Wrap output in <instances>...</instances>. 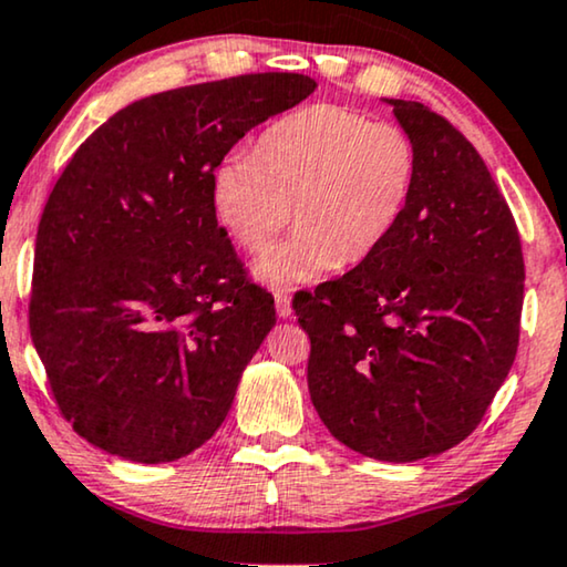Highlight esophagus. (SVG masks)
<instances>
[{
    "mask_svg": "<svg viewBox=\"0 0 567 567\" xmlns=\"http://www.w3.org/2000/svg\"><path fill=\"white\" fill-rule=\"evenodd\" d=\"M275 308H277V316H280V318H290L292 316L290 295L282 292V290H277L275 292Z\"/></svg>",
    "mask_w": 567,
    "mask_h": 567,
    "instance_id": "34e87169",
    "label": "esophagus"
}]
</instances>
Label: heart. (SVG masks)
I'll list each match as a JSON object with an SVG mask.
<instances>
[{
    "mask_svg": "<svg viewBox=\"0 0 567 567\" xmlns=\"http://www.w3.org/2000/svg\"><path fill=\"white\" fill-rule=\"evenodd\" d=\"M416 169V143L401 125L310 105L269 125L251 156L215 169L213 207L249 254L265 249L292 210L298 230L254 267L261 285L282 290L378 251L411 200Z\"/></svg>",
    "mask_w": 567,
    "mask_h": 567,
    "instance_id": "1",
    "label": "heart"
}]
</instances>
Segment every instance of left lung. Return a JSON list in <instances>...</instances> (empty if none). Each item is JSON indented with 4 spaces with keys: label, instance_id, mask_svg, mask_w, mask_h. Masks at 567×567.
Returning a JSON list of instances; mask_svg holds the SVG:
<instances>
[{
    "label": "left lung",
    "instance_id": "1",
    "mask_svg": "<svg viewBox=\"0 0 567 567\" xmlns=\"http://www.w3.org/2000/svg\"><path fill=\"white\" fill-rule=\"evenodd\" d=\"M416 143L411 200L378 251L295 298L326 429L382 462L452 450L488 411L519 347L524 257L473 143L421 102L388 100Z\"/></svg>",
    "mask_w": 567,
    "mask_h": 567
}]
</instances>
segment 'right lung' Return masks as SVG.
<instances>
[{"label": "right lung", "instance_id": "add662e5", "mask_svg": "<svg viewBox=\"0 0 567 567\" xmlns=\"http://www.w3.org/2000/svg\"><path fill=\"white\" fill-rule=\"evenodd\" d=\"M313 90L302 74H246L151 94L66 164L38 226L30 337L90 444L158 465L228 416L277 318L218 226L213 172Z\"/></svg>", "mask_w": 567, "mask_h": 567}]
</instances>
